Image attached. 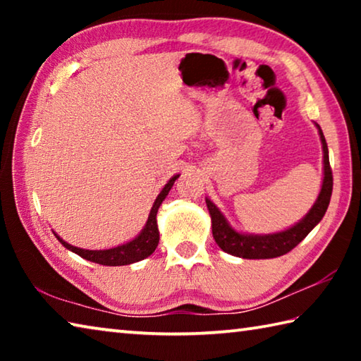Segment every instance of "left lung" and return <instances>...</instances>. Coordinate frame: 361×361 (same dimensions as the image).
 <instances>
[{
  "label": "left lung",
  "instance_id": "1",
  "mask_svg": "<svg viewBox=\"0 0 361 361\" xmlns=\"http://www.w3.org/2000/svg\"><path fill=\"white\" fill-rule=\"evenodd\" d=\"M315 127L319 130L323 149V181L314 205L310 207V210L296 224H293L283 231L272 232V234H250V232H240L232 228L228 218L223 215V212L209 197H205L207 209H209L212 218L213 239H215L218 247L223 252L243 259L277 258V256L291 252L322 221V218L325 215L329 205V199H331L333 175L331 167H329L326 140L323 137L320 126L315 124Z\"/></svg>",
  "mask_w": 361,
  "mask_h": 361
}]
</instances>
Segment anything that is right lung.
Wrapping results in <instances>:
<instances>
[{
	"instance_id": "1",
	"label": "right lung",
	"mask_w": 361,
	"mask_h": 361,
	"mask_svg": "<svg viewBox=\"0 0 361 361\" xmlns=\"http://www.w3.org/2000/svg\"><path fill=\"white\" fill-rule=\"evenodd\" d=\"M178 175H173L172 178L167 181V185L162 188V191L159 192V195L154 200V204L151 207V212L148 215V221L143 226V229L140 231V234L137 237H133L132 240L121 243L118 247L108 248V250H84L79 247H73L68 242H65L62 237L54 232V235L57 237L59 242L62 243L65 248H68L70 252L76 253L81 256V258L97 262V264H103V266H127L132 264V262L142 261L145 258H148L149 255L154 253V250L159 243V229H157V210L161 204L164 202V199L167 197V194L170 189H172L175 180L178 178Z\"/></svg>"
}]
</instances>
